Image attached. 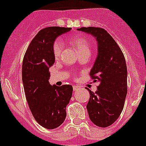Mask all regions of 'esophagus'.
<instances>
[{"instance_id":"1","label":"esophagus","mask_w":146,"mask_h":146,"mask_svg":"<svg viewBox=\"0 0 146 146\" xmlns=\"http://www.w3.org/2000/svg\"><path fill=\"white\" fill-rule=\"evenodd\" d=\"M79 86H73V90H74V92L79 90Z\"/></svg>"}]
</instances>
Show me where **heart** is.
<instances>
[{
    "mask_svg": "<svg viewBox=\"0 0 146 146\" xmlns=\"http://www.w3.org/2000/svg\"><path fill=\"white\" fill-rule=\"evenodd\" d=\"M72 43L74 45L76 48L78 49L80 54L84 52H89L90 53V46L87 42V40L83 37H74L72 40ZM63 43L60 40H57L54 41L53 46H52V53L54 55V58L56 60L60 57L61 52L63 51Z\"/></svg>",
    "mask_w": 146,
    "mask_h": 146,
    "instance_id": "heart-1",
    "label": "heart"
}]
</instances>
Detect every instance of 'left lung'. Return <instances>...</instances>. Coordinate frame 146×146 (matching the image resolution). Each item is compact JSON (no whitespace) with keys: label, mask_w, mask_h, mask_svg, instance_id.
<instances>
[{"label":"left lung","mask_w":146,"mask_h":146,"mask_svg":"<svg viewBox=\"0 0 146 146\" xmlns=\"http://www.w3.org/2000/svg\"><path fill=\"white\" fill-rule=\"evenodd\" d=\"M78 30L94 36L98 52L90 72L91 78L99 82L98 90L90 93L86 106L89 118L96 125L106 128L118 119L127 94V67L123 52L104 29L99 27H82Z\"/></svg>","instance_id":"8db88e82"}]
</instances>
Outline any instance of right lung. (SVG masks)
Returning <instances> with one entry per match:
<instances>
[{"mask_svg": "<svg viewBox=\"0 0 146 146\" xmlns=\"http://www.w3.org/2000/svg\"><path fill=\"white\" fill-rule=\"evenodd\" d=\"M72 28L52 27L41 29L31 41L22 65V80L32 115L41 126L54 129L64 122L66 107L72 95L71 85L51 86L48 69L54 63L52 46L58 36Z\"/></svg>", "mask_w": 146, "mask_h": 146, "instance_id": "right-lung-1", "label": "right lung"}]
</instances>
